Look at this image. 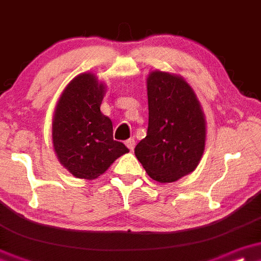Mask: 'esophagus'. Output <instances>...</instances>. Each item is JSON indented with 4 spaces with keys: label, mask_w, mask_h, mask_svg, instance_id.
Masks as SVG:
<instances>
[{
    "label": "esophagus",
    "mask_w": 261,
    "mask_h": 261,
    "mask_svg": "<svg viewBox=\"0 0 261 261\" xmlns=\"http://www.w3.org/2000/svg\"><path fill=\"white\" fill-rule=\"evenodd\" d=\"M125 145H127V147H128V149L133 150L134 149V145H136V141H134L133 138L127 139V141H125Z\"/></svg>",
    "instance_id": "1"
}]
</instances>
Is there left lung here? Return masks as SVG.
Returning a JSON list of instances; mask_svg holds the SVG:
<instances>
[{
	"instance_id": "left-lung-1",
	"label": "left lung",
	"mask_w": 261,
	"mask_h": 261,
	"mask_svg": "<svg viewBox=\"0 0 261 261\" xmlns=\"http://www.w3.org/2000/svg\"><path fill=\"white\" fill-rule=\"evenodd\" d=\"M147 89V137L134 153L150 178L172 183L199 164L205 147V119L192 87L181 77L152 72Z\"/></svg>"
}]
</instances>
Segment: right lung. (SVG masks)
<instances>
[{"label":"right lung","instance_id":"add662e5","mask_svg":"<svg viewBox=\"0 0 261 261\" xmlns=\"http://www.w3.org/2000/svg\"><path fill=\"white\" fill-rule=\"evenodd\" d=\"M105 86L83 73L71 81L56 107L52 124L55 152L75 178L96 179L129 152L113 139L112 120L102 114Z\"/></svg>","mask_w":261,"mask_h":261}]
</instances>
